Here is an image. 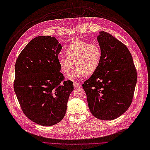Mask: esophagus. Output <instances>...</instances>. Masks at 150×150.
<instances>
[{"label": "esophagus", "instance_id": "34e87169", "mask_svg": "<svg viewBox=\"0 0 150 150\" xmlns=\"http://www.w3.org/2000/svg\"><path fill=\"white\" fill-rule=\"evenodd\" d=\"M74 87L75 88H78L81 87V85L78 82H74Z\"/></svg>", "mask_w": 150, "mask_h": 150}]
</instances>
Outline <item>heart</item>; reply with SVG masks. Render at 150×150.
Here are the masks:
<instances>
[{"label":"heart","instance_id":"b5f03b06","mask_svg":"<svg viewBox=\"0 0 150 150\" xmlns=\"http://www.w3.org/2000/svg\"><path fill=\"white\" fill-rule=\"evenodd\" d=\"M65 53L66 56L58 57V64L61 71L65 75L70 73L75 65L76 69L71 74V78H81L85 74H92L99 66L102 58L99 46L82 40L69 44Z\"/></svg>","mask_w":150,"mask_h":150}]
</instances>
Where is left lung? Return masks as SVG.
Returning a JSON list of instances; mask_svg holds the SVG:
<instances>
[{
    "instance_id": "obj_1",
    "label": "left lung",
    "mask_w": 150,
    "mask_h": 150,
    "mask_svg": "<svg viewBox=\"0 0 150 150\" xmlns=\"http://www.w3.org/2000/svg\"><path fill=\"white\" fill-rule=\"evenodd\" d=\"M102 52L99 66L83 84L90 112L102 120H111L132 103L137 75L127 47L105 32L97 37Z\"/></svg>"
}]
</instances>
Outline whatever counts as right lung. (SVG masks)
<instances>
[{"label": "right lung", "mask_w": 150, "mask_h": 150, "mask_svg": "<svg viewBox=\"0 0 150 150\" xmlns=\"http://www.w3.org/2000/svg\"><path fill=\"white\" fill-rule=\"evenodd\" d=\"M62 46L54 37L39 36L28 42L15 64L14 90L27 117L42 126L59 123L67 110L73 83L60 72Z\"/></svg>", "instance_id": "right-lung-1"}]
</instances>
